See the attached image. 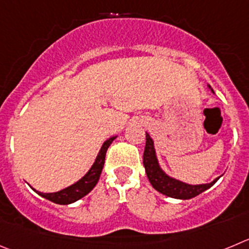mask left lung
<instances>
[{
	"instance_id": "obj_1",
	"label": "left lung",
	"mask_w": 249,
	"mask_h": 249,
	"mask_svg": "<svg viewBox=\"0 0 249 249\" xmlns=\"http://www.w3.org/2000/svg\"><path fill=\"white\" fill-rule=\"evenodd\" d=\"M209 88L213 90L210 86H209ZM143 166H145V171L146 174H147L148 180H150L152 187L157 192L162 193L163 195H167L169 198L183 199V200L192 199L196 196V195L201 194L206 189L213 187V183L217 182V179L220 178H216V179H213L211 183H208V184L192 185L169 177L168 174L164 173L161 167H160L159 160H157L156 156V151H155V145H153V140L150 138L147 132H146V146L145 151H143Z\"/></svg>"
}]
</instances>
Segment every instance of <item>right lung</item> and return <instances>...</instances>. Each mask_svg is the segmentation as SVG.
<instances>
[{
    "label": "right lung",
    "instance_id": "1",
    "mask_svg": "<svg viewBox=\"0 0 249 249\" xmlns=\"http://www.w3.org/2000/svg\"><path fill=\"white\" fill-rule=\"evenodd\" d=\"M115 138L117 136H113V138L108 139L102 145L101 151H99L98 156H97L93 166L90 167L89 171L78 182H76L75 184L70 185V187L65 188V189L56 193H40L36 189H34V192L38 193L43 198L48 199V200L53 201L55 204H60V205H67V204H72L75 203V201L80 200L81 198H83L85 195H87L93 188L96 187V184L98 183L102 169H103L104 166V161H106L107 150H108V147L110 146V143L113 142Z\"/></svg>",
    "mask_w": 249,
    "mask_h": 249
}]
</instances>
